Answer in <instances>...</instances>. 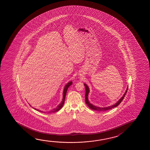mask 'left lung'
I'll list each match as a JSON object with an SVG mask.
<instances>
[{
	"label": "left lung",
	"mask_w": 150,
	"mask_h": 150,
	"mask_svg": "<svg viewBox=\"0 0 150 150\" xmlns=\"http://www.w3.org/2000/svg\"><path fill=\"white\" fill-rule=\"evenodd\" d=\"M84 85L86 89V93H85V102L87 104L88 107L89 108L92 109L93 110H95V111H99V112H102V111H105L108 110H111L112 108H115L116 106H117L119 104H120L124 98L125 95H126V93L127 92V90H128V88L127 87V89L126 90V91L125 92L124 94L120 99L115 104H113L111 106H108V107H104V108H101V107H99V106H95L93 104L90 103L89 101V100H88V94L90 92V90H89V88L88 87V86L87 85V84L84 83Z\"/></svg>",
	"instance_id": "8db88e82"
}]
</instances>
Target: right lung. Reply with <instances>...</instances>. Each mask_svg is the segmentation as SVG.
Masks as SVG:
<instances>
[{"instance_id":"obj_1","label":"right lung","mask_w":150,"mask_h":150,"mask_svg":"<svg viewBox=\"0 0 150 150\" xmlns=\"http://www.w3.org/2000/svg\"><path fill=\"white\" fill-rule=\"evenodd\" d=\"M72 83H73V82H72L71 81H69L68 83H67L66 85L65 86L64 88V90H63V92L62 101L59 104V105H58V106H57V108H54L53 110H52L51 111H50V112H49V113H51V112H52V113H53V112H57V111H59L60 109L62 108L63 106V105H64V103L65 98V96H66V94H67V89H68L69 87L71 85ZM34 108L35 110H36V111H39V112H43V113L44 112V113H45V112L40 111V110H39L36 109V108Z\"/></svg>"}]
</instances>
